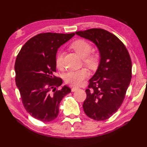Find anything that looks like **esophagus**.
<instances>
[{
  "mask_svg": "<svg viewBox=\"0 0 147 147\" xmlns=\"http://www.w3.org/2000/svg\"><path fill=\"white\" fill-rule=\"evenodd\" d=\"M78 89H79V87H78V86L73 87V88H71V92H74L76 91V90H78Z\"/></svg>",
  "mask_w": 147,
  "mask_h": 147,
  "instance_id": "34e87169",
  "label": "esophagus"
}]
</instances>
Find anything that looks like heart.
Here are the masks:
<instances>
[{
    "mask_svg": "<svg viewBox=\"0 0 147 147\" xmlns=\"http://www.w3.org/2000/svg\"><path fill=\"white\" fill-rule=\"evenodd\" d=\"M71 48L74 50L80 57L83 58V62L87 66L94 68L97 65L98 55L95 53L91 52L92 47L90 43L85 40L80 39L71 44ZM55 64L57 67L61 69L63 66V54L59 52L55 58ZM88 76V72L86 69H80L78 70H71L65 74V82L71 85H79Z\"/></svg>",
    "mask_w": 147,
    "mask_h": 147,
    "instance_id": "heart-1",
    "label": "heart"
}]
</instances>
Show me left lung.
I'll return each mask as SVG.
<instances>
[{"instance_id": "1", "label": "left lung", "mask_w": 147, "mask_h": 147, "mask_svg": "<svg viewBox=\"0 0 147 147\" xmlns=\"http://www.w3.org/2000/svg\"><path fill=\"white\" fill-rule=\"evenodd\" d=\"M98 49L100 62L89 80L83 104L87 116L96 121L111 117L120 107L131 79V61L126 47L116 36L100 28L76 32Z\"/></svg>"}]
</instances>
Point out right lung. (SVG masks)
Returning a JSON list of instances; mask_svg holds the SVG:
<instances>
[{
	"instance_id": "obj_1",
	"label": "right lung",
	"mask_w": 147,
	"mask_h": 147,
	"mask_svg": "<svg viewBox=\"0 0 147 147\" xmlns=\"http://www.w3.org/2000/svg\"><path fill=\"white\" fill-rule=\"evenodd\" d=\"M75 33H44L30 38L19 52L15 62L16 83L26 111L38 120L53 121L57 117L59 106L71 91L55 77V58L58 49ZM53 91H51V90Z\"/></svg>"
}]
</instances>
